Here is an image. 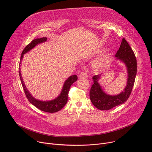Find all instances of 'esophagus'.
I'll use <instances>...</instances> for the list:
<instances>
[{"instance_id":"34e87169","label":"esophagus","mask_w":152,"mask_h":152,"mask_svg":"<svg viewBox=\"0 0 152 152\" xmlns=\"http://www.w3.org/2000/svg\"><path fill=\"white\" fill-rule=\"evenodd\" d=\"M87 77V73H85V72H82L80 73L79 76V79H85Z\"/></svg>"}]
</instances>
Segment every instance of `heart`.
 Segmentation results:
<instances>
[{"instance_id":"heart-1","label":"heart","mask_w":152,"mask_h":152,"mask_svg":"<svg viewBox=\"0 0 152 152\" xmlns=\"http://www.w3.org/2000/svg\"><path fill=\"white\" fill-rule=\"evenodd\" d=\"M105 66V59L104 58H101L96 60L93 63V67L98 70L103 69Z\"/></svg>"}]
</instances>
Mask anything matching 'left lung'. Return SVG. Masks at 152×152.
Returning a JSON list of instances; mask_svg holds the SVG:
<instances>
[{
    "mask_svg": "<svg viewBox=\"0 0 152 152\" xmlns=\"http://www.w3.org/2000/svg\"><path fill=\"white\" fill-rule=\"evenodd\" d=\"M116 59L125 65L127 72V81L123 91L116 95L106 93L99 83L102 74L93 77V84L90 91V98L92 104L101 110H108L122 104L129 98L134 86L137 72V62L135 55L126 39L123 38L116 54Z\"/></svg>",
    "mask_w": 152,
    "mask_h": 152,
    "instance_id": "8db88e82",
    "label": "left lung"
}]
</instances>
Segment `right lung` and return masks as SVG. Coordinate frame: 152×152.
<instances>
[{"instance_id": "add662e5", "label": "right lung", "mask_w": 152, "mask_h": 152, "mask_svg": "<svg viewBox=\"0 0 152 152\" xmlns=\"http://www.w3.org/2000/svg\"><path fill=\"white\" fill-rule=\"evenodd\" d=\"M47 40V37L36 39L33 41H31V42L24 48V50L22 53L21 57H20L19 68V73L20 79L22 82V85L23 88L24 92L25 93L27 99H28L30 102L43 112H45L48 113H55L61 110L67 102L68 94L69 92V90H70L71 86L74 83V82H75L77 80V76L72 75L69 77L66 80H65L62 88V91L57 98H56L53 100L45 101H40V100L34 98L31 95V94L28 91V90L27 89L26 87L24 84V82L23 80L22 76L21 75V71H20V64H21L22 59L23 58V55L26 53L30 51V50H31L32 49H33L38 44L45 42Z\"/></svg>"}]
</instances>
